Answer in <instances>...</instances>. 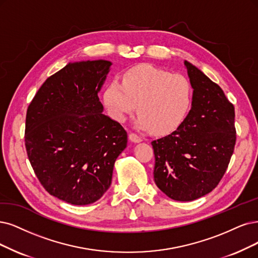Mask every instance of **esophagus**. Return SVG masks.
I'll list each match as a JSON object with an SVG mask.
<instances>
[{
  "label": "esophagus",
  "mask_w": 258,
  "mask_h": 258,
  "mask_svg": "<svg viewBox=\"0 0 258 258\" xmlns=\"http://www.w3.org/2000/svg\"><path fill=\"white\" fill-rule=\"evenodd\" d=\"M130 139L133 141V142H140L142 141V137L138 134H136V133H130Z\"/></svg>",
  "instance_id": "34e87169"
}]
</instances>
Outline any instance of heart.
<instances>
[{
  "label": "heart",
  "mask_w": 258,
  "mask_h": 258,
  "mask_svg": "<svg viewBox=\"0 0 258 258\" xmlns=\"http://www.w3.org/2000/svg\"><path fill=\"white\" fill-rule=\"evenodd\" d=\"M192 87L180 74L151 64H140L124 73L123 84L112 80L104 92L110 116L124 121L137 109L138 125L155 134L176 130L191 106Z\"/></svg>",
  "instance_id": "b5f03b06"
}]
</instances>
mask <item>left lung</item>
Listing matches in <instances>:
<instances>
[{"instance_id":"8db88e82","label":"left lung","mask_w":258,"mask_h":258,"mask_svg":"<svg viewBox=\"0 0 258 258\" xmlns=\"http://www.w3.org/2000/svg\"><path fill=\"white\" fill-rule=\"evenodd\" d=\"M194 88L187 117L170 135L152 141L154 180L175 201H194L214 190L236 144L235 108L220 86L185 61Z\"/></svg>"}]
</instances>
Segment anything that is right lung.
I'll use <instances>...</instances> for the list:
<instances>
[{"mask_svg":"<svg viewBox=\"0 0 258 258\" xmlns=\"http://www.w3.org/2000/svg\"><path fill=\"white\" fill-rule=\"evenodd\" d=\"M111 62L68 63L47 78L28 105L25 148L34 172L51 196L91 204L111 184L127 133L103 114L98 93Z\"/></svg>","mask_w":258,"mask_h":258,"instance_id":"add662e5","label":"right lung"}]
</instances>
